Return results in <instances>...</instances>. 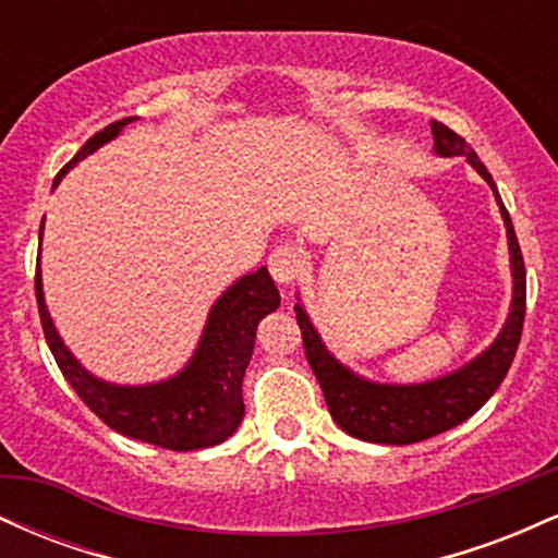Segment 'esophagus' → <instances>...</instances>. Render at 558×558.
Returning a JSON list of instances; mask_svg holds the SVG:
<instances>
[{
	"label": "esophagus",
	"mask_w": 558,
	"mask_h": 558,
	"mask_svg": "<svg viewBox=\"0 0 558 558\" xmlns=\"http://www.w3.org/2000/svg\"><path fill=\"white\" fill-rule=\"evenodd\" d=\"M267 265H270V275L275 278V283L291 286L293 280H299V275L304 272L306 257L299 246L286 243V246L275 248Z\"/></svg>",
	"instance_id": "esophagus-1"
}]
</instances>
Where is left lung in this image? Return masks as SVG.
I'll return each instance as SVG.
<instances>
[{"label": "left lung", "mask_w": 558, "mask_h": 558, "mask_svg": "<svg viewBox=\"0 0 558 558\" xmlns=\"http://www.w3.org/2000/svg\"><path fill=\"white\" fill-rule=\"evenodd\" d=\"M433 138L438 155L470 159L472 168L488 181L493 194H496L506 222V235H509L514 299H511V312L501 336L496 338V343L485 354H480L475 362L457 369V373L438 377L433 383H422V386H377V383H367L354 373H349L343 364H338L328 354V349L319 341L317 330L312 328L306 312L296 306V323L301 328L306 360H310L312 373L317 375L332 420L338 422L341 430L360 440H369V444H420V440H427L433 435L462 425L464 420H470L496 393L506 373H509L511 362H514L517 349H520L524 306H527V283H524V259L520 241L514 235V226H511V217L506 213L496 183H493L485 165L480 162L475 149L459 133H453L444 123H435V120Z\"/></svg>", "instance_id": "1"}]
</instances>
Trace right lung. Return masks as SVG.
Returning a JSON list of instances; mask_svg holds the SVG:
<instances>
[{
	"label": "right lung",
	"instance_id": "right-lung-1",
	"mask_svg": "<svg viewBox=\"0 0 558 558\" xmlns=\"http://www.w3.org/2000/svg\"><path fill=\"white\" fill-rule=\"evenodd\" d=\"M131 120L133 118H123L94 133L81 146L78 155L60 170L54 185L78 159L92 155L101 144L118 136ZM36 301L44 338L52 349L57 367L96 417L112 430L128 435V438L168 448V451H196V448L222 444L241 425V383L248 360H252L257 325L262 317L278 310L280 293L267 267H259L257 272L241 278L239 283L222 293L209 312L202 343H198L189 367L170 380L141 388H120L96 380L73 360V354L57 336L47 306H44L38 267Z\"/></svg>",
	"mask_w": 558,
	"mask_h": 558
}]
</instances>
